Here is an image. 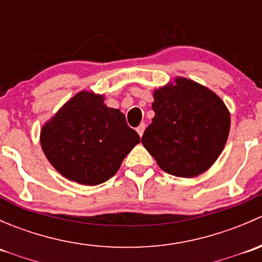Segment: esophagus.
I'll return each mask as SVG.
<instances>
[{"label":"esophagus","mask_w":262,"mask_h":262,"mask_svg":"<svg viewBox=\"0 0 262 262\" xmlns=\"http://www.w3.org/2000/svg\"><path fill=\"white\" fill-rule=\"evenodd\" d=\"M144 129H146V124L144 123H141L139 124V126L138 128H137V133L139 134V136H143V133H144Z\"/></svg>","instance_id":"obj_1"}]
</instances>
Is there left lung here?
Masks as SVG:
<instances>
[{
    "instance_id": "8db88e82",
    "label": "left lung",
    "mask_w": 262,
    "mask_h": 262,
    "mask_svg": "<svg viewBox=\"0 0 262 262\" xmlns=\"http://www.w3.org/2000/svg\"><path fill=\"white\" fill-rule=\"evenodd\" d=\"M155 118L142 143L165 172L195 178L205 172L228 139L231 115L208 87L176 77L153 91Z\"/></svg>"
}]
</instances>
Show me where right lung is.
<instances>
[{"mask_svg":"<svg viewBox=\"0 0 262 262\" xmlns=\"http://www.w3.org/2000/svg\"><path fill=\"white\" fill-rule=\"evenodd\" d=\"M104 100L102 95L78 92L41 128L44 155L68 180L89 186L107 181L141 142L125 115Z\"/></svg>","mask_w":262,"mask_h":262,"instance_id":"add662e5","label":"right lung"}]
</instances>
